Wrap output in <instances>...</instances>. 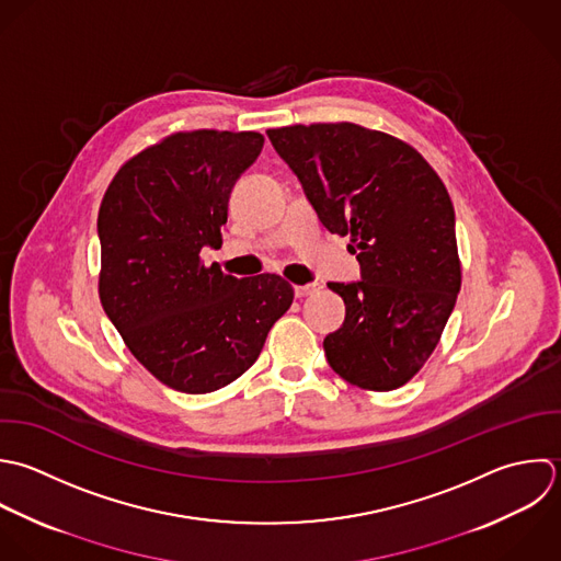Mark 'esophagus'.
<instances>
[{"label": "esophagus", "instance_id": "obj_1", "mask_svg": "<svg viewBox=\"0 0 561 561\" xmlns=\"http://www.w3.org/2000/svg\"><path fill=\"white\" fill-rule=\"evenodd\" d=\"M319 290V284H306V286H295V295L301 299V297H310Z\"/></svg>", "mask_w": 561, "mask_h": 561}]
</instances>
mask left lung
<instances>
[{
	"label": "left lung",
	"instance_id": "8db88e82",
	"mask_svg": "<svg viewBox=\"0 0 561 561\" xmlns=\"http://www.w3.org/2000/svg\"><path fill=\"white\" fill-rule=\"evenodd\" d=\"M323 227L350 236L363 282L328 288L345 321L328 334L330 367L365 391L407 385L435 352L461 290L455 207L407 141L354 122L268 128Z\"/></svg>",
	"mask_w": 561,
	"mask_h": 561
}]
</instances>
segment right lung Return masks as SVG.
<instances>
[{
	"label": "right lung",
	"mask_w": 561,
	"mask_h": 561,
	"mask_svg": "<svg viewBox=\"0 0 561 561\" xmlns=\"http://www.w3.org/2000/svg\"><path fill=\"white\" fill-rule=\"evenodd\" d=\"M262 146L255 130L165 135L115 172L100 203V304L130 354L174 391L238 380L293 304L275 273L238 279L201 260L203 247L222 244L231 187Z\"/></svg>",
	"instance_id": "obj_1"
}]
</instances>
